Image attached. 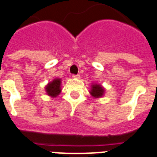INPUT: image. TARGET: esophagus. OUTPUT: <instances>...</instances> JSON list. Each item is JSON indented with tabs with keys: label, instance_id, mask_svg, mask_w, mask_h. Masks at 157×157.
<instances>
[{
	"label": "esophagus",
	"instance_id": "34e87169",
	"mask_svg": "<svg viewBox=\"0 0 157 157\" xmlns=\"http://www.w3.org/2000/svg\"><path fill=\"white\" fill-rule=\"evenodd\" d=\"M72 78H76V79H79L80 78V75L79 74H77V75H75V74H73L72 76Z\"/></svg>",
	"mask_w": 157,
	"mask_h": 157
}]
</instances>
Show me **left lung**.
<instances>
[{
    "instance_id": "8db88e82",
    "label": "left lung",
    "mask_w": 157,
    "mask_h": 157,
    "mask_svg": "<svg viewBox=\"0 0 157 157\" xmlns=\"http://www.w3.org/2000/svg\"><path fill=\"white\" fill-rule=\"evenodd\" d=\"M92 89L90 91V94L95 98L101 97L105 93V89L98 84H93L92 85Z\"/></svg>"
}]
</instances>
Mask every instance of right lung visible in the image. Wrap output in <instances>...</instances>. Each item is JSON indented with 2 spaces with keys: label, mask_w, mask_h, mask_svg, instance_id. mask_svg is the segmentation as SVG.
<instances>
[{
  "label": "right lung",
  "mask_w": 157,
  "mask_h": 157,
  "mask_svg": "<svg viewBox=\"0 0 157 157\" xmlns=\"http://www.w3.org/2000/svg\"><path fill=\"white\" fill-rule=\"evenodd\" d=\"M60 83H61V81L59 78L54 79L53 81L48 83L45 87V91L47 94L52 97H56V96H58L61 91Z\"/></svg>",
  "instance_id": "add662e5"
}]
</instances>
